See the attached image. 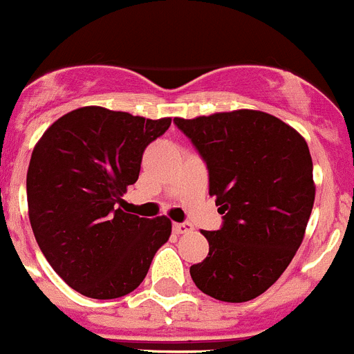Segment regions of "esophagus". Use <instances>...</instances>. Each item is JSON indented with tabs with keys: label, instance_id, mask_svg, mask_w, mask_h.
Here are the masks:
<instances>
[{
	"label": "esophagus",
	"instance_id": "1",
	"mask_svg": "<svg viewBox=\"0 0 354 354\" xmlns=\"http://www.w3.org/2000/svg\"><path fill=\"white\" fill-rule=\"evenodd\" d=\"M193 230L191 223H174V232L175 233H187Z\"/></svg>",
	"mask_w": 354,
	"mask_h": 354
}]
</instances>
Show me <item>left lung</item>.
Segmentation results:
<instances>
[{
	"label": "left lung",
	"mask_w": 354,
	"mask_h": 354,
	"mask_svg": "<svg viewBox=\"0 0 354 354\" xmlns=\"http://www.w3.org/2000/svg\"><path fill=\"white\" fill-rule=\"evenodd\" d=\"M174 124L209 170L223 226L205 232L209 254L191 265L196 288L221 302H248L281 277L304 241L314 205L313 160L291 126L259 110Z\"/></svg>",
	"instance_id": "8db88e82"
}]
</instances>
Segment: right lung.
<instances>
[{"mask_svg": "<svg viewBox=\"0 0 354 354\" xmlns=\"http://www.w3.org/2000/svg\"><path fill=\"white\" fill-rule=\"evenodd\" d=\"M170 122L82 106L35 145L26 179L31 228L50 267L84 297L110 300L137 290L170 236L168 217L119 209L145 147Z\"/></svg>", "mask_w": 354, "mask_h": 354, "instance_id": "obj_1", "label": "right lung"}]
</instances>
